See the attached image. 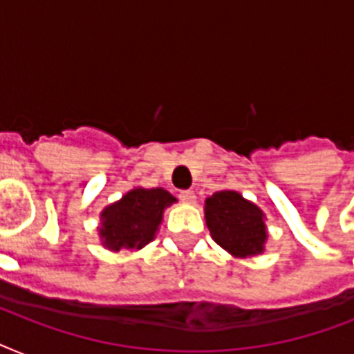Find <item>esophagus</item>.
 I'll use <instances>...</instances> for the list:
<instances>
[{
  "mask_svg": "<svg viewBox=\"0 0 354 354\" xmlns=\"http://www.w3.org/2000/svg\"><path fill=\"white\" fill-rule=\"evenodd\" d=\"M180 200H182L183 204H194L196 202V194L194 191H180Z\"/></svg>",
  "mask_w": 354,
  "mask_h": 354,
  "instance_id": "1",
  "label": "esophagus"
}]
</instances>
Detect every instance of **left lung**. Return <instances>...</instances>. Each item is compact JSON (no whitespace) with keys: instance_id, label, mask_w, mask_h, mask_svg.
Instances as JSON below:
<instances>
[{"instance_id":"8db88e82","label":"left lung","mask_w":354,"mask_h":354,"mask_svg":"<svg viewBox=\"0 0 354 354\" xmlns=\"http://www.w3.org/2000/svg\"><path fill=\"white\" fill-rule=\"evenodd\" d=\"M205 222L213 241L232 255L248 257L263 252V211L235 191H218L205 200Z\"/></svg>"}]
</instances>
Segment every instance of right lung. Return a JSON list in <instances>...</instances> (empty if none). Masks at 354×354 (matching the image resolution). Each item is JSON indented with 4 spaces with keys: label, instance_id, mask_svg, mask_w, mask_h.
Instances as JSON below:
<instances>
[{
    "label": "right lung",
    "instance_id": "1",
    "mask_svg": "<svg viewBox=\"0 0 354 354\" xmlns=\"http://www.w3.org/2000/svg\"><path fill=\"white\" fill-rule=\"evenodd\" d=\"M176 198L165 189H132L119 202L102 211V227H99L102 244L119 252L121 248L147 246L158 230L167 205Z\"/></svg>",
    "mask_w": 354,
    "mask_h": 354
}]
</instances>
